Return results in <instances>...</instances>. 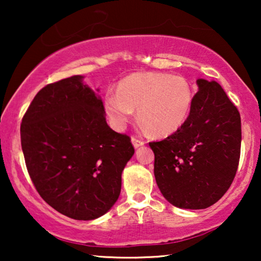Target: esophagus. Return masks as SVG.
<instances>
[{
  "instance_id": "obj_1",
  "label": "esophagus",
  "mask_w": 261,
  "mask_h": 261,
  "mask_svg": "<svg viewBox=\"0 0 261 261\" xmlns=\"http://www.w3.org/2000/svg\"><path fill=\"white\" fill-rule=\"evenodd\" d=\"M132 144H133L135 148H138V147H140V146H144L145 141H142V140H140V139L133 137V138H132Z\"/></svg>"
}]
</instances>
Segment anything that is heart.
<instances>
[{
    "label": "heart",
    "mask_w": 261,
    "mask_h": 261,
    "mask_svg": "<svg viewBox=\"0 0 261 261\" xmlns=\"http://www.w3.org/2000/svg\"><path fill=\"white\" fill-rule=\"evenodd\" d=\"M192 90L181 76L142 72L123 78L116 92H107L105 109L116 129H123L138 109V119L155 135H169L185 122Z\"/></svg>",
    "instance_id": "heart-1"
}]
</instances>
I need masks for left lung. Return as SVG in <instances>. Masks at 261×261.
<instances>
[{
    "mask_svg": "<svg viewBox=\"0 0 261 261\" xmlns=\"http://www.w3.org/2000/svg\"><path fill=\"white\" fill-rule=\"evenodd\" d=\"M188 119L162 141L149 142L154 177L167 202L180 209H205L226 194L237 173L241 119L222 87L197 80Z\"/></svg>",
    "mask_w": 261,
    "mask_h": 261,
    "instance_id": "1",
    "label": "left lung"
}]
</instances>
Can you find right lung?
I'll use <instances>...</instances> for the list:
<instances>
[{
    "label": "right lung",
    "instance_id": "1",
    "mask_svg": "<svg viewBox=\"0 0 261 261\" xmlns=\"http://www.w3.org/2000/svg\"><path fill=\"white\" fill-rule=\"evenodd\" d=\"M83 78L42 88L23 115L20 133L39 195L63 215L88 221L115 204L134 147L129 137L108 126L101 97Z\"/></svg>",
    "mask_w": 261,
    "mask_h": 261
}]
</instances>
